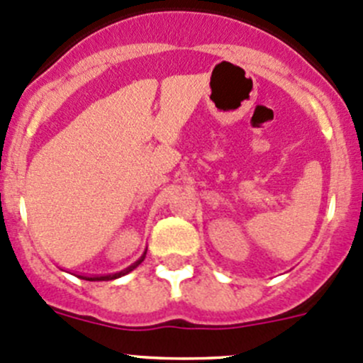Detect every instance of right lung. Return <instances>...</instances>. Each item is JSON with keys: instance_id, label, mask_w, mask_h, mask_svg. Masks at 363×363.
<instances>
[{"instance_id": "obj_1", "label": "right lung", "mask_w": 363, "mask_h": 363, "mask_svg": "<svg viewBox=\"0 0 363 363\" xmlns=\"http://www.w3.org/2000/svg\"><path fill=\"white\" fill-rule=\"evenodd\" d=\"M146 252L147 249L143 252V255H140L139 259H137L133 264L128 266V268L121 269V272H116V273H109V274H76L78 278H83V280H89V281H108V280H114V278H120V277H125V274H128L130 272H133V269L137 268V266L140 264V262L146 259Z\"/></svg>"}]
</instances>
